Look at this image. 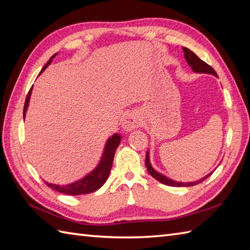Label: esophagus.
<instances>
[{"label":"esophagus","instance_id":"esophagus-1","mask_svg":"<svg viewBox=\"0 0 250 250\" xmlns=\"http://www.w3.org/2000/svg\"><path fill=\"white\" fill-rule=\"evenodd\" d=\"M140 121L139 118L134 114H129L125 117L124 122H122V128L125 131H132L136 128H139Z\"/></svg>","mask_w":250,"mask_h":250}]
</instances>
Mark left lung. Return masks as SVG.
<instances>
[{
  "label": "left lung",
  "instance_id": "8db88e82",
  "mask_svg": "<svg viewBox=\"0 0 250 250\" xmlns=\"http://www.w3.org/2000/svg\"><path fill=\"white\" fill-rule=\"evenodd\" d=\"M183 50H184V55H185V59L186 61L188 62V64L190 65V67L192 68V71L195 73H206V74H211V75H215L217 76V73L215 72V70L210 65L207 64L203 60H201L200 58L196 56L193 51H191L190 49L186 48V47H183ZM218 77V76H217ZM145 164H146V167H147V171L149 173L153 178H156L158 182H160L164 185H167V186H171V187H190V186H194V185H198L200 183L203 182L207 177L210 176L213 172L209 173L208 175H206L205 177L201 178L200 180H196V182L193 183H180V182H175V180H172L167 178V176H164V175L158 173L155 168L151 167L150 161H149V151H147L146 153V159H145Z\"/></svg>",
  "mask_w": 250,
  "mask_h": 250
}]
</instances>
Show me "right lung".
<instances>
[{"instance_id": "right-lung-1", "label": "right lung", "mask_w": 250, "mask_h": 250, "mask_svg": "<svg viewBox=\"0 0 250 250\" xmlns=\"http://www.w3.org/2000/svg\"><path fill=\"white\" fill-rule=\"evenodd\" d=\"M56 56H57V54H55L50 58L49 61L46 63L43 68H42L41 73L46 70L47 66L50 64L52 59H54ZM31 92H32V88L30 89L28 95H26V99L24 102L23 119L25 117L26 109H28V106H29ZM120 141H121V137L119 134L115 133L113 136H110L107 140V142H106L103 156H102V158H101L98 167H95L93 171L90 172L88 175H86V176L83 177L82 179H79V180H77V182H74L72 184L65 185V186L49 184L47 182H45V184L48 186L49 188L58 191V192L70 194V195H79V194H87V193L94 192V191H97L98 189L102 187L106 180H107L111 166H113L115 152H116L117 147H118L120 144Z\"/></svg>"}]
</instances>
